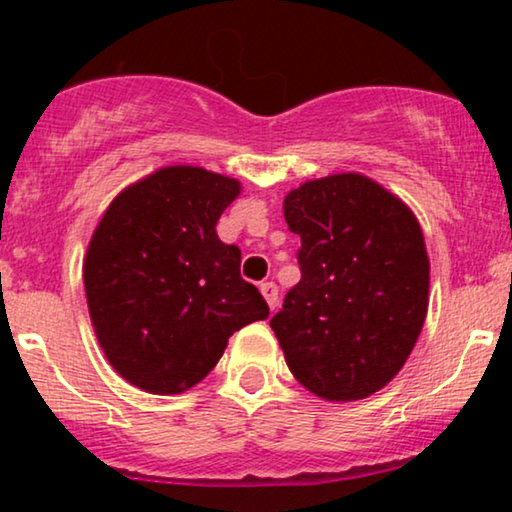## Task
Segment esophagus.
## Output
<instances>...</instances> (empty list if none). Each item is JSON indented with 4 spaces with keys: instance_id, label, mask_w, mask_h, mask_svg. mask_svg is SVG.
<instances>
[{
    "instance_id": "esophagus-1",
    "label": "esophagus",
    "mask_w": 512,
    "mask_h": 512,
    "mask_svg": "<svg viewBox=\"0 0 512 512\" xmlns=\"http://www.w3.org/2000/svg\"><path fill=\"white\" fill-rule=\"evenodd\" d=\"M261 293H263V298L268 300L270 310H275L277 303H279V289H277V284H275V282H263V284H261Z\"/></svg>"
}]
</instances>
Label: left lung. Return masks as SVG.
I'll use <instances>...</instances> for the list:
<instances>
[{"instance_id":"8db88e82","label":"left lung","mask_w":512,"mask_h":512,"mask_svg":"<svg viewBox=\"0 0 512 512\" xmlns=\"http://www.w3.org/2000/svg\"><path fill=\"white\" fill-rule=\"evenodd\" d=\"M300 282L270 319L296 380L359 401L394 380L422 333L429 256L415 214L363 174L307 181L284 198Z\"/></svg>"}]
</instances>
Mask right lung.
Returning a JSON list of instances; mask_svg holds the SVG:
<instances>
[{"label": "right lung", "mask_w": 512, "mask_h": 512, "mask_svg": "<svg viewBox=\"0 0 512 512\" xmlns=\"http://www.w3.org/2000/svg\"><path fill=\"white\" fill-rule=\"evenodd\" d=\"M237 193L235 179L202 167H163L95 228L83 265L95 335L116 373L149 394L191 389L230 335L270 314L240 275V249L216 235Z\"/></svg>", "instance_id": "obj_1"}]
</instances>
